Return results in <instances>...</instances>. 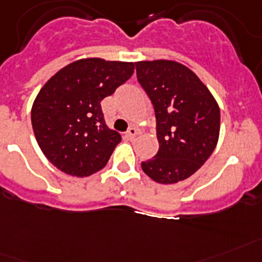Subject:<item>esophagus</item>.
<instances>
[{"label":"esophagus","instance_id":"obj_1","mask_svg":"<svg viewBox=\"0 0 262 262\" xmlns=\"http://www.w3.org/2000/svg\"><path fill=\"white\" fill-rule=\"evenodd\" d=\"M136 135H138V129H136L135 127H131V128H128V131H127V136H128L129 139H134Z\"/></svg>","mask_w":262,"mask_h":262}]
</instances>
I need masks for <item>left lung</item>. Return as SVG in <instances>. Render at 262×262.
I'll list each match as a JSON object with an SVG mask.
<instances>
[{"label": "left lung", "instance_id": "8db88e82", "mask_svg": "<svg viewBox=\"0 0 262 262\" xmlns=\"http://www.w3.org/2000/svg\"><path fill=\"white\" fill-rule=\"evenodd\" d=\"M138 81L154 105L159 150L142 162L152 181L163 185L189 178L214 151L220 107L198 76L170 60L135 62Z\"/></svg>", "mask_w": 262, "mask_h": 262}]
</instances>
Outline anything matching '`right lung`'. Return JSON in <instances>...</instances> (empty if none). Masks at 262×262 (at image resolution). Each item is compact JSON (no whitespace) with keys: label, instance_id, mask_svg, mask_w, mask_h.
I'll return each instance as SVG.
<instances>
[{"label":"right lung","instance_id":"obj_1","mask_svg":"<svg viewBox=\"0 0 262 262\" xmlns=\"http://www.w3.org/2000/svg\"><path fill=\"white\" fill-rule=\"evenodd\" d=\"M134 62L83 58L60 69L40 90L32 127L52 165L88 177L107 165L120 135L105 126L101 100L133 76Z\"/></svg>","mask_w":262,"mask_h":262}]
</instances>
